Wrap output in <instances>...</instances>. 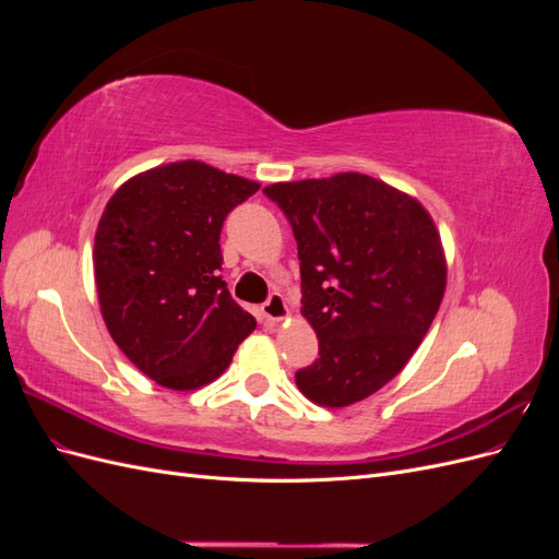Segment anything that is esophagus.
Listing matches in <instances>:
<instances>
[{
  "mask_svg": "<svg viewBox=\"0 0 559 559\" xmlns=\"http://www.w3.org/2000/svg\"><path fill=\"white\" fill-rule=\"evenodd\" d=\"M263 317L270 321V324H277V321L289 317V306L282 294H273L263 302Z\"/></svg>",
  "mask_w": 559,
  "mask_h": 559,
  "instance_id": "obj_1",
  "label": "esophagus"
}]
</instances>
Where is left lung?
Segmentation results:
<instances>
[{
	"label": "left lung",
	"instance_id": "8db88e82",
	"mask_svg": "<svg viewBox=\"0 0 559 559\" xmlns=\"http://www.w3.org/2000/svg\"><path fill=\"white\" fill-rule=\"evenodd\" d=\"M300 261V314L319 357L296 384L345 408L394 380L427 335L448 280L441 233L421 202L359 173L270 183Z\"/></svg>",
	"mask_w": 559,
	"mask_h": 559
}]
</instances>
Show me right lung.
I'll return each instance as SVG.
<instances>
[{"label": "right lung", "mask_w": 559, "mask_h": 559, "mask_svg": "<svg viewBox=\"0 0 559 559\" xmlns=\"http://www.w3.org/2000/svg\"><path fill=\"white\" fill-rule=\"evenodd\" d=\"M259 189L207 163L177 160L130 177L99 216V312L126 357L165 389L210 384L257 329L218 275V238L228 212Z\"/></svg>", "instance_id": "obj_1"}]
</instances>
